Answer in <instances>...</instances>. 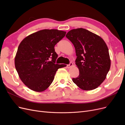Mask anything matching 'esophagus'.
<instances>
[{
    "mask_svg": "<svg viewBox=\"0 0 125 125\" xmlns=\"http://www.w3.org/2000/svg\"><path fill=\"white\" fill-rule=\"evenodd\" d=\"M73 65V63H72V62H70V63L69 64H68V65H67V68H70Z\"/></svg>",
    "mask_w": 125,
    "mask_h": 125,
    "instance_id": "1",
    "label": "esophagus"
}]
</instances>
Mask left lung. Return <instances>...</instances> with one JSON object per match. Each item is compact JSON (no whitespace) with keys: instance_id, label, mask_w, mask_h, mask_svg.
<instances>
[{"instance_id":"obj_1","label":"left lung","mask_w":125,"mask_h":125,"mask_svg":"<svg viewBox=\"0 0 125 125\" xmlns=\"http://www.w3.org/2000/svg\"><path fill=\"white\" fill-rule=\"evenodd\" d=\"M66 36L73 44L77 56L75 64L79 75L73 78V82L82 90L96 89L104 81L110 69L106 44L101 37L83 28L71 30Z\"/></svg>"}]
</instances>
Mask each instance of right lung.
I'll return each instance as SVG.
<instances>
[{
  "label": "right lung",
  "mask_w": 125,
  "mask_h": 125,
  "mask_svg": "<svg viewBox=\"0 0 125 125\" xmlns=\"http://www.w3.org/2000/svg\"><path fill=\"white\" fill-rule=\"evenodd\" d=\"M66 32L42 30L26 37L18 47L15 67L21 81L29 89L42 92L48 88L56 71L67 65L56 63L58 55L55 45Z\"/></svg>",
  "instance_id": "obj_1"
}]
</instances>
